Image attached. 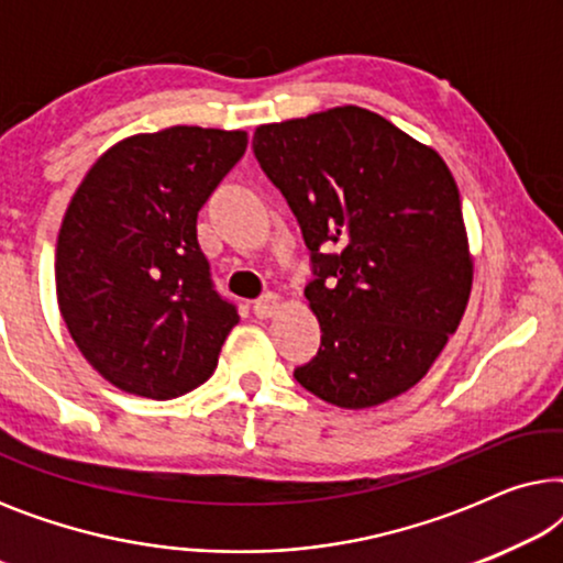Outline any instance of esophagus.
<instances>
[{"instance_id":"1","label":"esophagus","mask_w":563,"mask_h":563,"mask_svg":"<svg viewBox=\"0 0 563 563\" xmlns=\"http://www.w3.org/2000/svg\"><path fill=\"white\" fill-rule=\"evenodd\" d=\"M276 310H279V297H276L274 291H266V295H261L256 302H253V314L261 320L272 318Z\"/></svg>"}]
</instances>
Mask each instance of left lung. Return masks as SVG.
Returning a JSON list of instances; mask_svg holds the SVG:
<instances>
[{
    "mask_svg": "<svg viewBox=\"0 0 563 563\" xmlns=\"http://www.w3.org/2000/svg\"><path fill=\"white\" fill-rule=\"evenodd\" d=\"M253 153L310 249L318 356L295 379L361 410L415 387L472 291L459 187L433 148L361 107L261 125Z\"/></svg>",
    "mask_w": 563,
    "mask_h": 563,
    "instance_id": "1",
    "label": "left lung"
}]
</instances>
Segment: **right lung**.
<instances>
[{
  "mask_svg": "<svg viewBox=\"0 0 563 563\" xmlns=\"http://www.w3.org/2000/svg\"><path fill=\"white\" fill-rule=\"evenodd\" d=\"M245 145L241 130L133 135L76 189L58 233V307L84 358L118 389L172 399L218 366L238 307L214 289L197 214Z\"/></svg>",
  "mask_w": 563,
  "mask_h": 563,
  "instance_id": "right-lung-1",
  "label": "right lung"
}]
</instances>
